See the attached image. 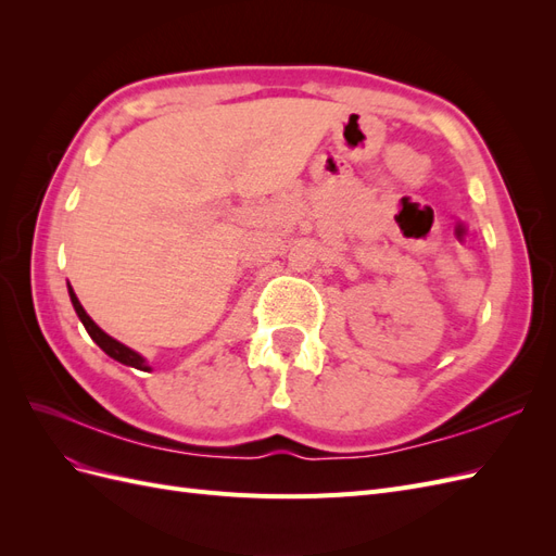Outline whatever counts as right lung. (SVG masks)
<instances>
[{"label": "right lung", "mask_w": 556, "mask_h": 556, "mask_svg": "<svg viewBox=\"0 0 556 556\" xmlns=\"http://www.w3.org/2000/svg\"><path fill=\"white\" fill-rule=\"evenodd\" d=\"M70 296H72V304H74V311H76V315L80 317V323H83V327H86V331L90 333V339L102 348L109 357H113L115 362H121V364H125V366H134V368H139V371H150V366L146 364V359L139 355V352H134L131 348H127V345H123L121 341H115V339H111V336L106 333V331H102L99 329L94 323H92V317L86 313V308L80 306V301H78V296L74 294V290H72V285H70Z\"/></svg>", "instance_id": "add662e5"}]
</instances>
